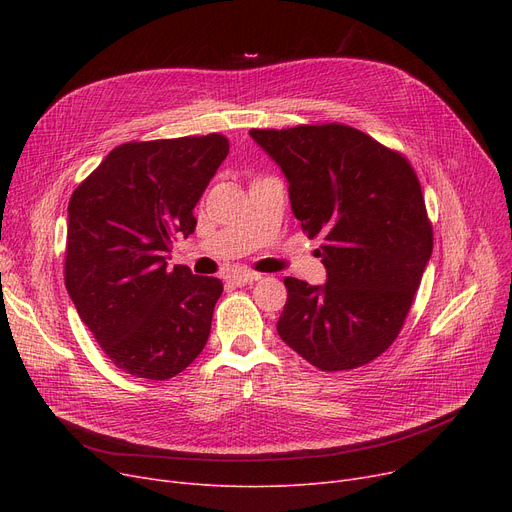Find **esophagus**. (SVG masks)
<instances>
[{
  "label": "esophagus",
  "instance_id": "esophagus-1",
  "mask_svg": "<svg viewBox=\"0 0 512 512\" xmlns=\"http://www.w3.org/2000/svg\"><path fill=\"white\" fill-rule=\"evenodd\" d=\"M261 278V274H255V272H236L230 276V282L234 286H245V284H251V282H257Z\"/></svg>",
  "mask_w": 512,
  "mask_h": 512
}]
</instances>
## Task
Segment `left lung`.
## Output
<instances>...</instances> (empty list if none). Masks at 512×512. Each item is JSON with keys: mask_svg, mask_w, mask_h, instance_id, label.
I'll return each mask as SVG.
<instances>
[{"mask_svg": "<svg viewBox=\"0 0 512 512\" xmlns=\"http://www.w3.org/2000/svg\"><path fill=\"white\" fill-rule=\"evenodd\" d=\"M249 134L284 172L301 228L324 238L326 284L284 280L280 338L324 371L373 361L405 324L434 249L411 164L344 124Z\"/></svg>", "mask_w": 512, "mask_h": 512, "instance_id": "left-lung-1", "label": "left lung"}]
</instances>
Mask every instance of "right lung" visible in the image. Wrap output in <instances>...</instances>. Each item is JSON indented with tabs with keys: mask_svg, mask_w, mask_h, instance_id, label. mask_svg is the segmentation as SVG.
Wrapping results in <instances>:
<instances>
[{
	"mask_svg": "<svg viewBox=\"0 0 512 512\" xmlns=\"http://www.w3.org/2000/svg\"><path fill=\"white\" fill-rule=\"evenodd\" d=\"M230 147L207 137L124 143L68 203L66 288L103 353L130 375L170 380L205 348L224 284L168 267Z\"/></svg>",
	"mask_w": 512,
	"mask_h": 512,
	"instance_id": "obj_1",
	"label": "right lung"
}]
</instances>
